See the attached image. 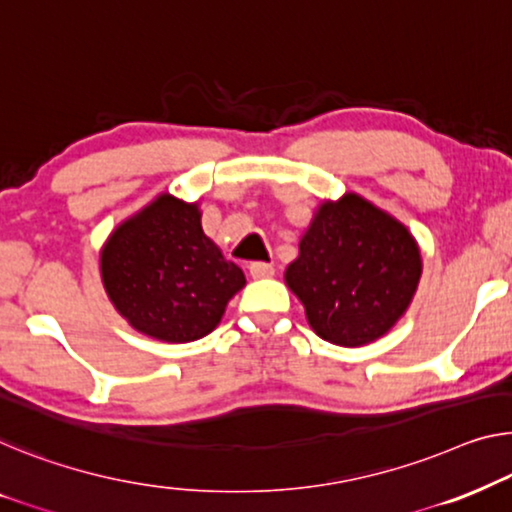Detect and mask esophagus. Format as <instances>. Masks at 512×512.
Segmentation results:
<instances>
[{
	"label": "esophagus",
	"mask_w": 512,
	"mask_h": 512,
	"mask_svg": "<svg viewBox=\"0 0 512 512\" xmlns=\"http://www.w3.org/2000/svg\"><path fill=\"white\" fill-rule=\"evenodd\" d=\"M250 269V276L253 278H271L273 273H276V269L269 262H253L248 266Z\"/></svg>",
	"instance_id": "1"
}]
</instances>
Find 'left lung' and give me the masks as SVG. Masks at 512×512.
I'll return each mask as SVG.
<instances>
[{"instance_id":"obj_1","label":"left lung","mask_w":512,"mask_h":512,"mask_svg":"<svg viewBox=\"0 0 512 512\" xmlns=\"http://www.w3.org/2000/svg\"><path fill=\"white\" fill-rule=\"evenodd\" d=\"M285 280L319 338L342 347L377 340L407 310L421 253L407 227L363 197L326 202Z\"/></svg>"}]
</instances>
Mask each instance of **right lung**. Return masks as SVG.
<instances>
[{
  "label": "right lung",
  "instance_id": "1",
  "mask_svg": "<svg viewBox=\"0 0 512 512\" xmlns=\"http://www.w3.org/2000/svg\"><path fill=\"white\" fill-rule=\"evenodd\" d=\"M103 285L121 315L151 338L193 342L209 335L246 285L202 232L197 204L160 195L119 225L101 253Z\"/></svg>",
  "mask_w": 512,
  "mask_h": 512
}]
</instances>
